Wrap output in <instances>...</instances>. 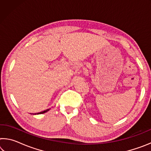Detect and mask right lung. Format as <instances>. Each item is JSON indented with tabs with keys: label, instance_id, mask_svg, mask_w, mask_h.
<instances>
[{
	"label": "right lung",
	"instance_id": "1",
	"mask_svg": "<svg viewBox=\"0 0 151 151\" xmlns=\"http://www.w3.org/2000/svg\"><path fill=\"white\" fill-rule=\"evenodd\" d=\"M49 111V109H47V110H45V111H42V112H38V113H37V114H42V113H45V112H47V111Z\"/></svg>",
	"mask_w": 151,
	"mask_h": 151
}]
</instances>
